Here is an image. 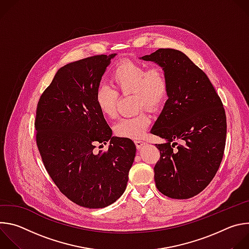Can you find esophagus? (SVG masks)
Masks as SVG:
<instances>
[{
    "label": "esophagus",
    "instance_id": "obj_1",
    "mask_svg": "<svg viewBox=\"0 0 249 249\" xmlns=\"http://www.w3.org/2000/svg\"><path fill=\"white\" fill-rule=\"evenodd\" d=\"M135 145H136L137 149H141V148H143L145 145H147V143H146V142H144V141H142V140H136L135 141Z\"/></svg>",
    "mask_w": 249,
    "mask_h": 249
}]
</instances>
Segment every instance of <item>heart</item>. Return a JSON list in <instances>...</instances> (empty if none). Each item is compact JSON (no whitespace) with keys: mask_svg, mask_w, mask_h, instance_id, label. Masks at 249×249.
Wrapping results in <instances>:
<instances>
[{"mask_svg":"<svg viewBox=\"0 0 249 249\" xmlns=\"http://www.w3.org/2000/svg\"><path fill=\"white\" fill-rule=\"evenodd\" d=\"M110 83L114 89L100 86L95 91V103L98 110L110 119L117 115L118 93L122 95L133 93L138 109L147 107L151 110H158L168 97L167 75L163 68L159 65L147 68L134 61H122L114 68ZM150 124L149 112L141 111L135 116L119 120L113 131L118 137L138 139L145 134Z\"/></svg>","mask_w":249,"mask_h":249,"instance_id":"b5f03b06","label":"heart"}]
</instances>
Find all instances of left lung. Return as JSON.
I'll return each instance as SVG.
<instances>
[{"label":"left lung","instance_id":"left-lung-1","mask_svg":"<svg viewBox=\"0 0 249 249\" xmlns=\"http://www.w3.org/2000/svg\"><path fill=\"white\" fill-rule=\"evenodd\" d=\"M142 59L162 67L169 84L168 99L151 130L166 141L156 144L160 154L154 167L156 186L169 198L194 197L213 180L223 160V102L207 75L181 51L160 48Z\"/></svg>","mask_w":249,"mask_h":249}]
</instances>
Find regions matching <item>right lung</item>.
I'll use <instances>...</instances> for the list:
<instances>
[{
	"instance_id": "add662e5",
	"label": "right lung",
	"mask_w": 249,
	"mask_h": 249,
	"mask_svg": "<svg viewBox=\"0 0 249 249\" xmlns=\"http://www.w3.org/2000/svg\"><path fill=\"white\" fill-rule=\"evenodd\" d=\"M115 55L60 68L36 108V144L48 174L68 199L89 209L109 206L123 194L136 154L130 139L112 137L95 103L101 77ZM108 140V151L94 154L96 143Z\"/></svg>"
}]
</instances>
